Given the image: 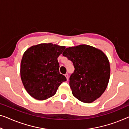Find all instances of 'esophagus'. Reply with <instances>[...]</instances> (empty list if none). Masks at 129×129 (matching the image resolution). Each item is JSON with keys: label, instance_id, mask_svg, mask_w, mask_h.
I'll list each match as a JSON object with an SVG mask.
<instances>
[{"label": "esophagus", "instance_id": "34e87169", "mask_svg": "<svg viewBox=\"0 0 129 129\" xmlns=\"http://www.w3.org/2000/svg\"><path fill=\"white\" fill-rule=\"evenodd\" d=\"M65 77H66V78H67V80H68V79H69V75H68V74H65Z\"/></svg>", "mask_w": 129, "mask_h": 129}]
</instances>
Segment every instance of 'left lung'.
<instances>
[{
    "label": "left lung",
    "mask_w": 129,
    "mask_h": 129,
    "mask_svg": "<svg viewBox=\"0 0 129 129\" xmlns=\"http://www.w3.org/2000/svg\"><path fill=\"white\" fill-rule=\"evenodd\" d=\"M74 64L70 78L72 94L84 103H91L106 90L110 78L108 58L101 50L80 45L67 48L62 53Z\"/></svg>",
    "instance_id": "left-lung-1"
}]
</instances>
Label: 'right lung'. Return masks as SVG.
I'll list each match as a JSON object with an SVG mask.
<instances>
[{"mask_svg":"<svg viewBox=\"0 0 129 129\" xmlns=\"http://www.w3.org/2000/svg\"><path fill=\"white\" fill-rule=\"evenodd\" d=\"M65 49L52 43L32 46L23 54L20 65L21 78L32 97L45 100L56 93L59 85L67 80L59 72L58 57Z\"/></svg>","mask_w":129,"mask_h":129,"instance_id":"1","label":"right lung"}]
</instances>
